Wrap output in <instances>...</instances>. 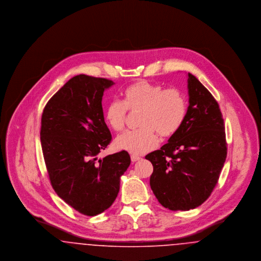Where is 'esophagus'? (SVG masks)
<instances>
[{"mask_svg":"<svg viewBox=\"0 0 261 261\" xmlns=\"http://www.w3.org/2000/svg\"><path fill=\"white\" fill-rule=\"evenodd\" d=\"M141 160H142V158L139 156V155H136V154H132L131 155V161H132V162H139Z\"/></svg>","mask_w":261,"mask_h":261,"instance_id":"esophagus-1","label":"esophagus"}]
</instances>
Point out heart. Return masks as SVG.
<instances>
[{
    "mask_svg": "<svg viewBox=\"0 0 261 261\" xmlns=\"http://www.w3.org/2000/svg\"><path fill=\"white\" fill-rule=\"evenodd\" d=\"M122 100H112L106 108L105 120L115 132L125 128L127 111L140 112L135 131L117 137L115 147L133 154H144L154 149L159 136H174L184 124L188 113V100L178 88H165L142 80L125 89Z\"/></svg>",
    "mask_w": 261,
    "mask_h": 261,
    "instance_id": "1",
    "label": "heart"
}]
</instances>
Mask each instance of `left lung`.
I'll use <instances>...</instances> for the list:
<instances>
[{
  "mask_svg": "<svg viewBox=\"0 0 261 261\" xmlns=\"http://www.w3.org/2000/svg\"><path fill=\"white\" fill-rule=\"evenodd\" d=\"M188 89L184 124L161 149L146 155L153 166L149 185L154 196L162 206L174 211L196 208L210 198L227 156L218 102L191 73Z\"/></svg>",
  "mask_w": 261,
  "mask_h": 261,
  "instance_id": "left-lung-1",
  "label": "left lung"
}]
</instances>
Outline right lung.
Masks as SVG:
<instances>
[{"label":"right lung","mask_w":261,"mask_h":261,"mask_svg":"<svg viewBox=\"0 0 261 261\" xmlns=\"http://www.w3.org/2000/svg\"><path fill=\"white\" fill-rule=\"evenodd\" d=\"M114 83L77 75L47 102L41 118V145L50 185L75 211L95 216L108 210L130 165L126 150L98 159L112 141L101 99Z\"/></svg>","instance_id":"obj_1"}]
</instances>
